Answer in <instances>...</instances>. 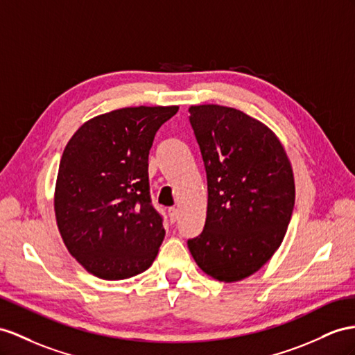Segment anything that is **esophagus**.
Returning a JSON list of instances; mask_svg holds the SVG:
<instances>
[{"label":"esophagus","instance_id":"obj_1","mask_svg":"<svg viewBox=\"0 0 355 355\" xmlns=\"http://www.w3.org/2000/svg\"><path fill=\"white\" fill-rule=\"evenodd\" d=\"M168 214H169L171 222H177L178 220V210H177L175 207H169L168 208Z\"/></svg>","mask_w":355,"mask_h":355}]
</instances>
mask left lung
<instances>
[{
  "label": "left lung",
  "instance_id": "obj_1",
  "mask_svg": "<svg viewBox=\"0 0 355 355\" xmlns=\"http://www.w3.org/2000/svg\"><path fill=\"white\" fill-rule=\"evenodd\" d=\"M189 114L208 205L204 231L187 246L208 276L237 282L264 266L285 237L295 201L293 168L276 135L239 109L199 105Z\"/></svg>",
  "mask_w": 355,
  "mask_h": 355
}]
</instances>
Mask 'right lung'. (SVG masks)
I'll return each mask as SVG.
<instances>
[{"mask_svg":"<svg viewBox=\"0 0 355 355\" xmlns=\"http://www.w3.org/2000/svg\"><path fill=\"white\" fill-rule=\"evenodd\" d=\"M178 106L123 107L87 121L60 162L55 216L69 252L105 280L133 277L156 259L165 239L151 204L148 154Z\"/></svg>","mask_w":355,"mask_h":355,"instance_id":"add662e5","label":"right lung"}]
</instances>
